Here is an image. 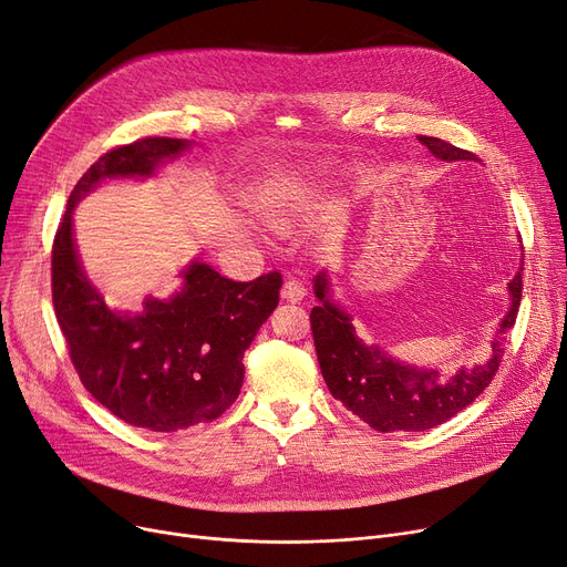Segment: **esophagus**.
<instances>
[{"label":"esophagus","instance_id":"1","mask_svg":"<svg viewBox=\"0 0 567 567\" xmlns=\"http://www.w3.org/2000/svg\"><path fill=\"white\" fill-rule=\"evenodd\" d=\"M306 293H308L306 285H303L301 280H297V278H289V280L282 285V299H285V301L299 303V301H303Z\"/></svg>","mask_w":567,"mask_h":567}]
</instances>
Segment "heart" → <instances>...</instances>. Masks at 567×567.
<instances>
[{
  "label": "heart",
  "instance_id": "obj_1",
  "mask_svg": "<svg viewBox=\"0 0 567 567\" xmlns=\"http://www.w3.org/2000/svg\"><path fill=\"white\" fill-rule=\"evenodd\" d=\"M270 215H274V217H282L285 215V202L278 199V196H276L274 202H270Z\"/></svg>",
  "mask_w": 567,
  "mask_h": 567
}]
</instances>
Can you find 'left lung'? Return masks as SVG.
Returning a JSON list of instances; mask_svg holds the SVG:
<instances>
[{
    "instance_id": "8db88e82",
    "label": "left lung",
    "mask_w": 567,
    "mask_h": 567,
    "mask_svg": "<svg viewBox=\"0 0 567 567\" xmlns=\"http://www.w3.org/2000/svg\"><path fill=\"white\" fill-rule=\"evenodd\" d=\"M420 141L437 159L477 162L473 153L461 151L442 138L420 136ZM522 270L509 282L512 306L503 317L501 336L514 327L516 312H519L524 287ZM315 297L319 306L310 312V327L324 382L336 401L380 433L426 431L445 424L471 405L498 373L503 359L501 336L491 342L494 354L486 363L467 368V371L461 368L452 378H440L437 371H422V368L393 361L378 344L361 340L352 327V317L329 299L327 274L315 278Z\"/></svg>"
}]
</instances>
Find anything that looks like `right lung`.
Instances as JSON below:
<instances>
[{
	"instance_id": "add662e5",
	"label": "right lung",
	"mask_w": 567,
	"mask_h": 567,
	"mask_svg": "<svg viewBox=\"0 0 567 567\" xmlns=\"http://www.w3.org/2000/svg\"><path fill=\"white\" fill-rule=\"evenodd\" d=\"M189 141L147 136L96 159L73 187L53 240V306L83 386L122 422L178 431L213 422L243 384V354L280 301L278 270L250 282L223 278L208 264L183 270L174 299H147L138 315L113 312L83 274L71 215L106 178L153 176Z\"/></svg>"
}]
</instances>
